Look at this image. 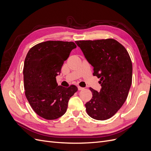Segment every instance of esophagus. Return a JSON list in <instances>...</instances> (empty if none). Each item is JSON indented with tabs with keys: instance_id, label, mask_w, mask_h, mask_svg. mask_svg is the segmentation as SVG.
Here are the masks:
<instances>
[{
	"instance_id": "34e87169",
	"label": "esophagus",
	"mask_w": 151,
	"mask_h": 151,
	"mask_svg": "<svg viewBox=\"0 0 151 151\" xmlns=\"http://www.w3.org/2000/svg\"><path fill=\"white\" fill-rule=\"evenodd\" d=\"M84 88H82V87H81V86H78V89L79 90V91H81V90H83Z\"/></svg>"
}]
</instances>
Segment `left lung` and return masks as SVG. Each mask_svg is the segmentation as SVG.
<instances>
[{
  "label": "left lung",
  "mask_w": 151,
  "mask_h": 151,
  "mask_svg": "<svg viewBox=\"0 0 151 151\" xmlns=\"http://www.w3.org/2000/svg\"><path fill=\"white\" fill-rule=\"evenodd\" d=\"M100 78L101 89L90 88L93 97L85 104L91 118L105 120L112 117L127 98L132 81V63L126 48L113 38L76 41Z\"/></svg>",
  "instance_id": "left-lung-1"
}]
</instances>
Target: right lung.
<instances>
[{
	"label": "right lung",
	"mask_w": 151,
	"mask_h": 151,
	"mask_svg": "<svg viewBox=\"0 0 151 151\" xmlns=\"http://www.w3.org/2000/svg\"><path fill=\"white\" fill-rule=\"evenodd\" d=\"M72 42L47 41L30 48L25 58L23 78L25 95L32 109L46 120H55L65 113L75 85L58 86L56 76L63 62L76 48Z\"/></svg>",
	"instance_id": "1"
}]
</instances>
